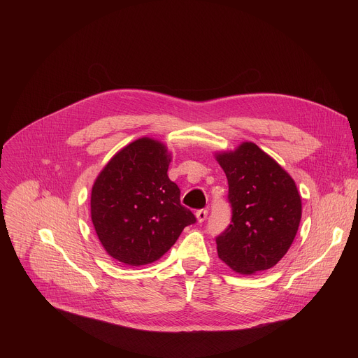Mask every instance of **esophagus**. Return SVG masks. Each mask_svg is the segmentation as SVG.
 <instances>
[{"label": "esophagus", "instance_id": "34e87169", "mask_svg": "<svg viewBox=\"0 0 358 358\" xmlns=\"http://www.w3.org/2000/svg\"><path fill=\"white\" fill-rule=\"evenodd\" d=\"M207 215H208V211L207 210H198L196 213H195V217H196V220H198V222H203L207 220Z\"/></svg>", "mask_w": 358, "mask_h": 358}]
</instances>
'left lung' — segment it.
<instances>
[{"label":"left lung","mask_w":358,"mask_h":358,"mask_svg":"<svg viewBox=\"0 0 358 358\" xmlns=\"http://www.w3.org/2000/svg\"><path fill=\"white\" fill-rule=\"evenodd\" d=\"M228 178L229 227L217 236L218 257L232 271L252 275L273 268L289 250L301 218L293 178L255 143L215 152Z\"/></svg>","instance_id":"1"}]
</instances>
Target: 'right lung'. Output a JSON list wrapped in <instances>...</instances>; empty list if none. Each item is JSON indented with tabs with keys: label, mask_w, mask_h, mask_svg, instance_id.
I'll list each match as a JSON object with an SVG mask.
<instances>
[{
	"label": "right lung",
	"mask_w": 358,
	"mask_h": 358,
	"mask_svg": "<svg viewBox=\"0 0 358 358\" xmlns=\"http://www.w3.org/2000/svg\"><path fill=\"white\" fill-rule=\"evenodd\" d=\"M170 162L162 141L141 137L117 151L94 180L92 222L116 261L130 266L155 262L196 221L167 176Z\"/></svg>",
	"instance_id": "1"
}]
</instances>
